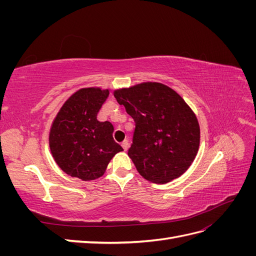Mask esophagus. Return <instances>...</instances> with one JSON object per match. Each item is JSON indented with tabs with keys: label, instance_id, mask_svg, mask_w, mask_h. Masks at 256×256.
Masks as SVG:
<instances>
[{
	"label": "esophagus",
	"instance_id": "esophagus-1",
	"mask_svg": "<svg viewBox=\"0 0 256 256\" xmlns=\"http://www.w3.org/2000/svg\"><path fill=\"white\" fill-rule=\"evenodd\" d=\"M122 146L124 150L127 152V150H128V148H129V142H128L127 140H125V141H124V142L122 143Z\"/></svg>",
	"mask_w": 256,
	"mask_h": 256
}]
</instances>
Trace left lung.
<instances>
[{"instance_id": "left-lung-1", "label": "left lung", "mask_w": 256, "mask_h": 256, "mask_svg": "<svg viewBox=\"0 0 256 256\" xmlns=\"http://www.w3.org/2000/svg\"><path fill=\"white\" fill-rule=\"evenodd\" d=\"M114 97L136 122L128 156L140 175L166 184L187 171L198 150L200 125L184 100L157 82L118 90Z\"/></svg>"}]
</instances>
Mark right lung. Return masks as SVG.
Segmentation results:
<instances>
[{
  "instance_id": "obj_1",
  "label": "right lung",
  "mask_w": 256,
  "mask_h": 256,
  "mask_svg": "<svg viewBox=\"0 0 256 256\" xmlns=\"http://www.w3.org/2000/svg\"><path fill=\"white\" fill-rule=\"evenodd\" d=\"M108 96V90L82 88L69 97L53 120L50 150L66 174L94 180L102 176L115 154L124 150L114 141L112 124L97 120Z\"/></svg>"
}]
</instances>
